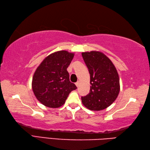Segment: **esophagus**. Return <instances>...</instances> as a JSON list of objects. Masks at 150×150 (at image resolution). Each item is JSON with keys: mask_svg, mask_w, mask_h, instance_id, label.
Returning <instances> with one entry per match:
<instances>
[{"mask_svg": "<svg viewBox=\"0 0 150 150\" xmlns=\"http://www.w3.org/2000/svg\"><path fill=\"white\" fill-rule=\"evenodd\" d=\"M75 85L77 86V87H79V85H80V82L78 81V82H76V83H75Z\"/></svg>", "mask_w": 150, "mask_h": 150, "instance_id": "34e87169", "label": "esophagus"}]
</instances>
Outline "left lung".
I'll return each mask as SVG.
<instances>
[{"mask_svg": "<svg viewBox=\"0 0 150 150\" xmlns=\"http://www.w3.org/2000/svg\"><path fill=\"white\" fill-rule=\"evenodd\" d=\"M82 56L90 75V90L82 97V103L88 109L100 111L116 100L120 91L118 72L113 62L98 51L82 52Z\"/></svg>", "mask_w": 150, "mask_h": 150, "instance_id": "1", "label": "left lung"}]
</instances>
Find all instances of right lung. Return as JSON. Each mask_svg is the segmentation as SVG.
Listing matches in <instances>:
<instances>
[{
    "mask_svg": "<svg viewBox=\"0 0 150 150\" xmlns=\"http://www.w3.org/2000/svg\"><path fill=\"white\" fill-rule=\"evenodd\" d=\"M75 54L61 50L47 56L35 71L32 90L37 100L50 108H59L65 103L70 92L77 89L69 81L67 68Z\"/></svg>",
    "mask_w": 150,
    "mask_h": 150,
    "instance_id": "right-lung-1",
    "label": "right lung"
}]
</instances>
